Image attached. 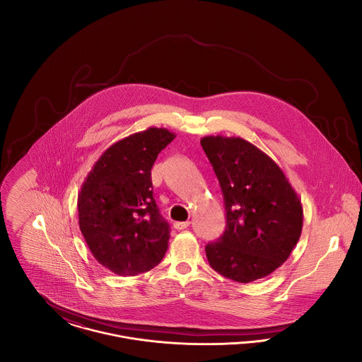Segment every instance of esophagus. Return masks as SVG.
I'll return each instance as SVG.
<instances>
[{
    "mask_svg": "<svg viewBox=\"0 0 362 362\" xmlns=\"http://www.w3.org/2000/svg\"><path fill=\"white\" fill-rule=\"evenodd\" d=\"M173 226L176 228V229H186L187 226H189V221H177V223H175Z\"/></svg>",
    "mask_w": 362,
    "mask_h": 362,
    "instance_id": "esophagus-1",
    "label": "esophagus"
}]
</instances>
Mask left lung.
Segmentation results:
<instances>
[{"label":"left lung","mask_w":362,"mask_h":362,"mask_svg":"<svg viewBox=\"0 0 362 362\" xmlns=\"http://www.w3.org/2000/svg\"><path fill=\"white\" fill-rule=\"evenodd\" d=\"M201 145L220 182L226 228L206 245L218 274L248 284L272 274L297 244L301 201L276 161L240 137L209 136Z\"/></svg>","instance_id":"8db88e82"}]
</instances>
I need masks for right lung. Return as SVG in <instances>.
Instances as JSON below:
<instances>
[{
  "mask_svg": "<svg viewBox=\"0 0 362 362\" xmlns=\"http://www.w3.org/2000/svg\"><path fill=\"white\" fill-rule=\"evenodd\" d=\"M176 137L149 127L111 145L78 192V224L95 259L122 276L149 272L164 258L170 225L153 198L151 171Z\"/></svg>",
  "mask_w": 362,
  "mask_h": 362,
  "instance_id": "obj_1",
  "label": "right lung"
}]
</instances>
